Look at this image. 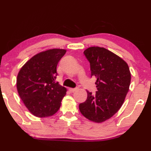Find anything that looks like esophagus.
Masks as SVG:
<instances>
[{"instance_id":"obj_1","label":"esophagus","mask_w":151,"mask_h":151,"mask_svg":"<svg viewBox=\"0 0 151 151\" xmlns=\"http://www.w3.org/2000/svg\"><path fill=\"white\" fill-rule=\"evenodd\" d=\"M69 90H70V92H72V93H73V92L76 91L78 90V88H70Z\"/></svg>"}]
</instances>
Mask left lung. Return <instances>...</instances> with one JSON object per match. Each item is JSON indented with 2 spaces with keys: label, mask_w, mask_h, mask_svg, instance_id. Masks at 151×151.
<instances>
[{
  "label": "left lung",
  "mask_w": 151,
  "mask_h": 151,
  "mask_svg": "<svg viewBox=\"0 0 151 151\" xmlns=\"http://www.w3.org/2000/svg\"><path fill=\"white\" fill-rule=\"evenodd\" d=\"M83 54L90 63L91 77H96V95L87 91L88 97L79 105L81 113L95 122H103L117 112L124 103L131 82L128 65L110 50L90 47Z\"/></svg>",
  "instance_id": "left-lung-1"
}]
</instances>
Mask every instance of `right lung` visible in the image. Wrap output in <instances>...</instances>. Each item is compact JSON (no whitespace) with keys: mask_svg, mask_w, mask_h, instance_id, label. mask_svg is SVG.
Masks as SVG:
<instances>
[{"mask_svg":"<svg viewBox=\"0 0 151 151\" xmlns=\"http://www.w3.org/2000/svg\"><path fill=\"white\" fill-rule=\"evenodd\" d=\"M66 50L50 49L32 57L19 70L17 88L25 106L34 115H53L61 105L67 89L55 82L57 65Z\"/></svg>","mask_w":151,"mask_h":151,"instance_id":"right-lung-1","label":"right lung"}]
</instances>
